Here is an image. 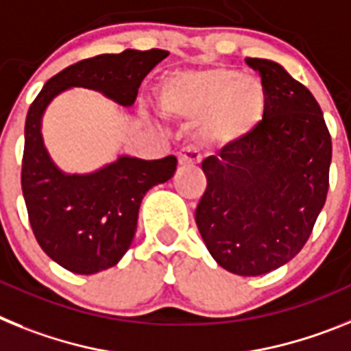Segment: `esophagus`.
Here are the masks:
<instances>
[{
    "label": "esophagus",
    "instance_id": "1",
    "mask_svg": "<svg viewBox=\"0 0 351 351\" xmlns=\"http://www.w3.org/2000/svg\"><path fill=\"white\" fill-rule=\"evenodd\" d=\"M201 160V155L196 148L193 146H187L178 154V164L180 166H189V164H196Z\"/></svg>",
    "mask_w": 351,
    "mask_h": 351
}]
</instances>
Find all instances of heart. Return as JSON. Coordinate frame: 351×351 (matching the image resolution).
<instances>
[{"label":"heart","instance_id":"obj_1","mask_svg":"<svg viewBox=\"0 0 351 351\" xmlns=\"http://www.w3.org/2000/svg\"><path fill=\"white\" fill-rule=\"evenodd\" d=\"M160 102L178 117L203 118L201 139L222 150L247 143L263 127L268 112L265 84L230 66L180 74L166 84Z\"/></svg>","mask_w":351,"mask_h":351}]
</instances>
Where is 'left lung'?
<instances>
[{"instance_id":"8db88e82","label":"left lung","mask_w":351,"mask_h":351,"mask_svg":"<svg viewBox=\"0 0 351 351\" xmlns=\"http://www.w3.org/2000/svg\"><path fill=\"white\" fill-rule=\"evenodd\" d=\"M268 93L263 127L210 155L196 224L212 258L237 276H261L300 252L328 191L332 141L309 90L263 58H247Z\"/></svg>"}]
</instances>
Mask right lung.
<instances>
[{
	"mask_svg": "<svg viewBox=\"0 0 351 351\" xmlns=\"http://www.w3.org/2000/svg\"><path fill=\"white\" fill-rule=\"evenodd\" d=\"M167 51L127 49L66 66L51 77L29 106L24 125L21 185L35 239L51 260L74 274L111 268L129 251L145 194L176 171V157L143 160L120 155L88 175L63 173L42 139V117L69 88L100 91L123 108L136 102L146 74Z\"/></svg>",
	"mask_w": 351,
	"mask_h": 351,
	"instance_id": "add662e5",
	"label": "right lung"
}]
</instances>
